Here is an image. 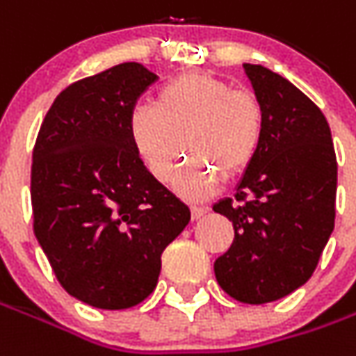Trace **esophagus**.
I'll list each match as a JSON object with an SVG mask.
<instances>
[{
	"label": "esophagus",
	"mask_w": 356,
	"mask_h": 356,
	"mask_svg": "<svg viewBox=\"0 0 356 356\" xmlns=\"http://www.w3.org/2000/svg\"><path fill=\"white\" fill-rule=\"evenodd\" d=\"M206 212H208L206 208H198V206H193V208H191V218H193V220H200V218H202Z\"/></svg>",
	"instance_id": "34e87169"
}]
</instances>
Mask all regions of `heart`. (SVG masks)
Listing matches in <instances>:
<instances>
[{
  "mask_svg": "<svg viewBox=\"0 0 356 356\" xmlns=\"http://www.w3.org/2000/svg\"><path fill=\"white\" fill-rule=\"evenodd\" d=\"M266 109L250 90H233L212 74L191 71L161 86L156 106H136L129 136L156 181L168 183L186 148L195 156L175 181L179 195L200 200L221 173L235 177L262 148Z\"/></svg>",
  "mask_w": 356,
  "mask_h": 356,
  "instance_id": "b5f03b06",
  "label": "heart"
}]
</instances>
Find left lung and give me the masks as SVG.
Masks as SVG:
<instances>
[{
	"label": "left lung",
	"instance_id": "8db88e82",
	"mask_svg": "<svg viewBox=\"0 0 356 356\" xmlns=\"http://www.w3.org/2000/svg\"><path fill=\"white\" fill-rule=\"evenodd\" d=\"M245 71L264 104L266 135L235 196L213 204L235 229L213 272L229 297L264 305L316 270L334 231L337 160L330 125L307 94L262 65Z\"/></svg>",
	"mask_w": 356,
	"mask_h": 356
}]
</instances>
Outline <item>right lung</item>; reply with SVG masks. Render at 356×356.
<instances>
[{"instance_id":"1","label":"right lung","mask_w":356,"mask_h":356,"mask_svg":"<svg viewBox=\"0 0 356 356\" xmlns=\"http://www.w3.org/2000/svg\"><path fill=\"white\" fill-rule=\"evenodd\" d=\"M156 81L140 63H121L69 84L32 150L34 235L61 287L104 310L156 289L161 252L191 220L129 136V115Z\"/></svg>"}]
</instances>
